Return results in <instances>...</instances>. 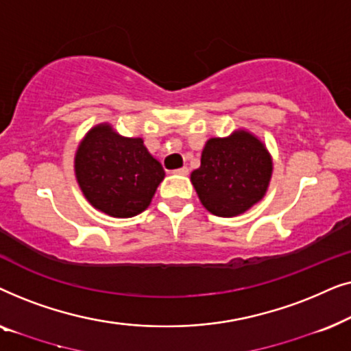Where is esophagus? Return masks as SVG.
Segmentation results:
<instances>
[{
	"label": "esophagus",
	"instance_id": "34e87169",
	"mask_svg": "<svg viewBox=\"0 0 351 351\" xmlns=\"http://www.w3.org/2000/svg\"><path fill=\"white\" fill-rule=\"evenodd\" d=\"M172 172H174V174H177V176H186V174H189V167H179V169H176Z\"/></svg>",
	"mask_w": 351,
	"mask_h": 351
}]
</instances>
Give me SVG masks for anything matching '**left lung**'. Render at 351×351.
<instances>
[{"label":"left lung","mask_w":351,"mask_h":351,"mask_svg":"<svg viewBox=\"0 0 351 351\" xmlns=\"http://www.w3.org/2000/svg\"><path fill=\"white\" fill-rule=\"evenodd\" d=\"M271 174L273 160L265 143L247 129H237L206 142L201 166L190 180L210 214L234 217L262 201Z\"/></svg>","instance_id":"1"}]
</instances>
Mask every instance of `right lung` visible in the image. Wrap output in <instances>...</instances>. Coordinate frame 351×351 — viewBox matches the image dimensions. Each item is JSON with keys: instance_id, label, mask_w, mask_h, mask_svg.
<instances>
[{"instance_id": "right-lung-1", "label": "right lung", "mask_w": 351, "mask_h": 351, "mask_svg": "<svg viewBox=\"0 0 351 351\" xmlns=\"http://www.w3.org/2000/svg\"><path fill=\"white\" fill-rule=\"evenodd\" d=\"M165 176L143 138L124 137L110 123L90 128L75 152V177L84 198L110 217L143 213Z\"/></svg>"}]
</instances>
